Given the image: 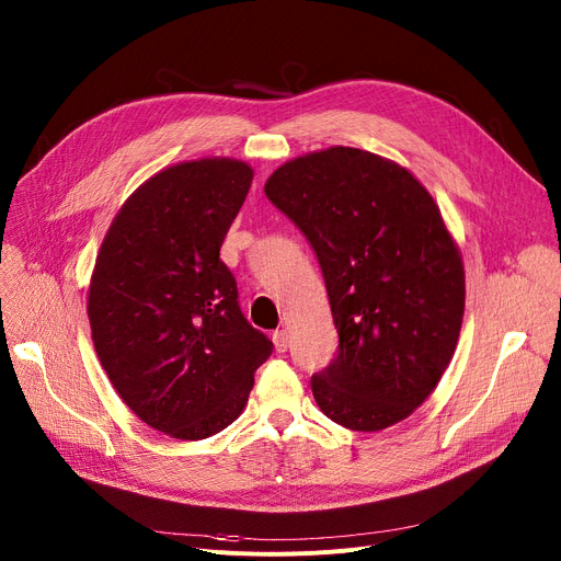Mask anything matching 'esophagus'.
I'll list each match as a JSON object with an SVG mask.
<instances>
[{
    "label": "esophagus",
    "instance_id": "esophagus-1",
    "mask_svg": "<svg viewBox=\"0 0 561 561\" xmlns=\"http://www.w3.org/2000/svg\"><path fill=\"white\" fill-rule=\"evenodd\" d=\"M273 343H275V350H277V352H286L288 345H290L288 332H286V330H277V332L273 334Z\"/></svg>",
    "mask_w": 561,
    "mask_h": 561
}]
</instances>
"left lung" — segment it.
<instances>
[{
	"mask_svg": "<svg viewBox=\"0 0 561 561\" xmlns=\"http://www.w3.org/2000/svg\"><path fill=\"white\" fill-rule=\"evenodd\" d=\"M265 197L311 243L339 350L311 377L322 414L377 432L404 421L446 373L463 318L459 248L407 168L357 147L279 165Z\"/></svg>",
	"mask_w": 561,
	"mask_h": 561,
	"instance_id": "1",
	"label": "left lung"
}]
</instances>
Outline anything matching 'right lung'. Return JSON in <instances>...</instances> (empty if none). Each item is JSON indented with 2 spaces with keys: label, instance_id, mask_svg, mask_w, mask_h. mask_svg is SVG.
Returning a JSON list of instances; mask_svg holds the SVG:
<instances>
[{
  "label": "right lung",
  "instance_id": "right-lung-1",
  "mask_svg": "<svg viewBox=\"0 0 561 561\" xmlns=\"http://www.w3.org/2000/svg\"><path fill=\"white\" fill-rule=\"evenodd\" d=\"M252 176L220 157L157 172L117 211L95 261L88 320L100 364L134 414L172 438L239 419L273 352L220 261Z\"/></svg>",
  "mask_w": 561,
  "mask_h": 561
}]
</instances>
